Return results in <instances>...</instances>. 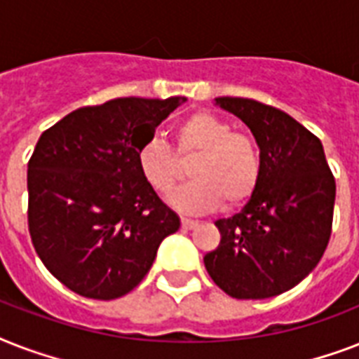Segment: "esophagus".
Wrapping results in <instances>:
<instances>
[{
    "mask_svg": "<svg viewBox=\"0 0 359 359\" xmlns=\"http://www.w3.org/2000/svg\"><path fill=\"white\" fill-rule=\"evenodd\" d=\"M180 225H182V229H196L197 227V222L196 219H188V218H182L180 219Z\"/></svg>",
    "mask_w": 359,
    "mask_h": 359,
    "instance_id": "esophagus-1",
    "label": "esophagus"
}]
</instances>
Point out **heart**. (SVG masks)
Instances as JSON below:
<instances>
[{
	"label": "heart",
	"mask_w": 359,
	"mask_h": 359,
	"mask_svg": "<svg viewBox=\"0 0 359 359\" xmlns=\"http://www.w3.org/2000/svg\"><path fill=\"white\" fill-rule=\"evenodd\" d=\"M190 165L194 180L180 188L171 203L182 212L201 214L222 207L231 210L244 205L261 179V149L250 134L233 132V126L216 115L199 111L175 130V152L158 137L145 141L137 151V168L143 179L160 196H168L182 179V165Z\"/></svg>",
	"instance_id": "1"
}]
</instances>
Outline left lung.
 <instances>
[{"label":"left lung","instance_id":"1","mask_svg":"<svg viewBox=\"0 0 359 359\" xmlns=\"http://www.w3.org/2000/svg\"><path fill=\"white\" fill-rule=\"evenodd\" d=\"M216 104L248 124L262 169L248 205L216 222L222 240L205 255V268L233 298L278 296L309 276L328 248L335 179L320 140L290 115L251 98Z\"/></svg>","mask_w":359,"mask_h":359}]
</instances>
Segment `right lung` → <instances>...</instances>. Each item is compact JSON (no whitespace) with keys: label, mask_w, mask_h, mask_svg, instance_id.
<instances>
[{"label":"right lung","mask_w":359,"mask_h":359,"mask_svg":"<svg viewBox=\"0 0 359 359\" xmlns=\"http://www.w3.org/2000/svg\"><path fill=\"white\" fill-rule=\"evenodd\" d=\"M184 100L114 98L76 109L36 141L27 163L31 242L76 294H128L179 231V216L143 179L137 151Z\"/></svg>","instance_id":"add662e5"}]
</instances>
